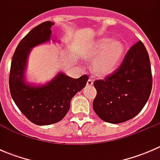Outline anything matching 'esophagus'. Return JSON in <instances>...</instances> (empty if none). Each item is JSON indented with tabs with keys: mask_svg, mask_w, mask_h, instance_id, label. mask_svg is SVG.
<instances>
[{
	"mask_svg": "<svg viewBox=\"0 0 160 160\" xmlns=\"http://www.w3.org/2000/svg\"><path fill=\"white\" fill-rule=\"evenodd\" d=\"M93 83V80H91V79H89V80H88V82H87V85L88 86H92Z\"/></svg>",
	"mask_w": 160,
	"mask_h": 160,
	"instance_id": "34e87169",
	"label": "esophagus"
}]
</instances>
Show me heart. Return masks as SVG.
Segmentation results:
<instances>
[{
    "label": "heart",
    "mask_w": 160,
    "mask_h": 160,
    "mask_svg": "<svg viewBox=\"0 0 160 160\" xmlns=\"http://www.w3.org/2000/svg\"><path fill=\"white\" fill-rule=\"evenodd\" d=\"M124 47L122 42L109 38H101L85 53V57L93 60V67L95 73L100 77L109 75L118 66Z\"/></svg>",
    "instance_id": "1"
}]
</instances>
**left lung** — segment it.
Wrapping results in <instances>:
<instances>
[{"label": "left lung", "mask_w": 160, "mask_h": 160, "mask_svg": "<svg viewBox=\"0 0 160 160\" xmlns=\"http://www.w3.org/2000/svg\"><path fill=\"white\" fill-rule=\"evenodd\" d=\"M93 108L106 122L118 124L133 118L147 102L152 87L149 56L138 41L128 49L120 67L104 80H95Z\"/></svg>", "instance_id": "1"}]
</instances>
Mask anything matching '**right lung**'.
Listing matches in <instances>:
<instances>
[{
    "mask_svg": "<svg viewBox=\"0 0 160 160\" xmlns=\"http://www.w3.org/2000/svg\"><path fill=\"white\" fill-rule=\"evenodd\" d=\"M53 25L52 22H45L32 28L18 45L11 60L9 88L12 99L24 115L38 125H52L62 120L70 110L72 97L88 80V75L74 79L61 72L43 85L25 80L31 50L50 41Z\"/></svg>",
    "mask_w": 160,
    "mask_h": 160,
    "instance_id": "add662e5",
    "label": "right lung"
}]
</instances>
